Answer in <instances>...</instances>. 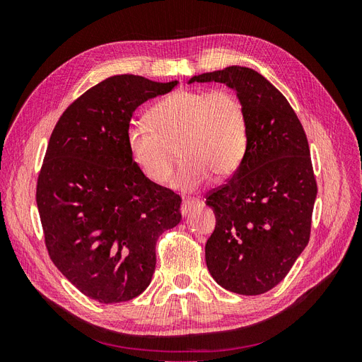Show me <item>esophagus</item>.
<instances>
[{"label":"esophagus","mask_w":362,"mask_h":362,"mask_svg":"<svg viewBox=\"0 0 362 362\" xmlns=\"http://www.w3.org/2000/svg\"><path fill=\"white\" fill-rule=\"evenodd\" d=\"M199 205L201 204L198 201H192V199L190 201H182V204H181V214H182V217H187Z\"/></svg>","instance_id":"34e87169"}]
</instances>
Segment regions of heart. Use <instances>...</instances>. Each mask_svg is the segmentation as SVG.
<instances>
[{"label": "heart", "mask_w": 362, "mask_h": 362, "mask_svg": "<svg viewBox=\"0 0 362 362\" xmlns=\"http://www.w3.org/2000/svg\"><path fill=\"white\" fill-rule=\"evenodd\" d=\"M148 117L149 124L128 125L127 148L144 178L156 185L169 180L177 146L182 163L170 187L184 193L199 190L211 175L231 177L246 156V110L231 90L173 92Z\"/></svg>", "instance_id": "1"}]
</instances>
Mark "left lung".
<instances>
[{
	"label": "left lung",
	"instance_id": "left-lung-1",
	"mask_svg": "<svg viewBox=\"0 0 362 362\" xmlns=\"http://www.w3.org/2000/svg\"><path fill=\"white\" fill-rule=\"evenodd\" d=\"M223 83L243 103L247 149L237 172L206 198L216 228L205 245L218 286L257 296L287 276L308 245L317 184L300 120L275 86L254 69L229 66L190 83Z\"/></svg>",
	"mask_w": 362,
	"mask_h": 362
}]
</instances>
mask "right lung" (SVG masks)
<instances>
[{
  "instance_id": "obj_1",
  "label": "right lung",
  "mask_w": 362,
  "mask_h": 362,
  "mask_svg": "<svg viewBox=\"0 0 362 362\" xmlns=\"http://www.w3.org/2000/svg\"><path fill=\"white\" fill-rule=\"evenodd\" d=\"M177 84L110 76L74 101L51 134L36 190L47 249L93 300L119 303L144 293L157 238L181 221L180 196L144 178L127 148L136 108Z\"/></svg>"
}]
</instances>
